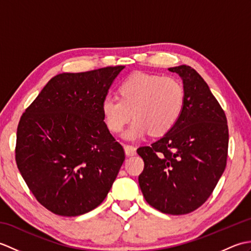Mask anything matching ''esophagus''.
Here are the masks:
<instances>
[{
	"instance_id": "obj_1",
	"label": "esophagus",
	"mask_w": 251,
	"mask_h": 251,
	"mask_svg": "<svg viewBox=\"0 0 251 251\" xmlns=\"http://www.w3.org/2000/svg\"><path fill=\"white\" fill-rule=\"evenodd\" d=\"M124 149H125V153L127 154V155H135V154L137 153L136 152V147L132 146V145H125L124 146Z\"/></svg>"
}]
</instances>
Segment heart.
Masks as SVG:
<instances>
[{
	"instance_id": "obj_1",
	"label": "heart",
	"mask_w": 251,
	"mask_h": 251,
	"mask_svg": "<svg viewBox=\"0 0 251 251\" xmlns=\"http://www.w3.org/2000/svg\"><path fill=\"white\" fill-rule=\"evenodd\" d=\"M121 98L106 96L101 112L108 129L121 132L134 115L125 132L129 140L140 139L149 131L154 136L166 134L177 124L185 102V89L180 79L158 74L135 73L122 82Z\"/></svg>"
}]
</instances>
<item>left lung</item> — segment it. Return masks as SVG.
I'll return each instance as SVG.
<instances>
[{
    "mask_svg": "<svg viewBox=\"0 0 251 251\" xmlns=\"http://www.w3.org/2000/svg\"><path fill=\"white\" fill-rule=\"evenodd\" d=\"M185 89L182 114L172 129L137 152L145 168L139 185L149 205L185 215L208 200L226 169L228 128L225 111L193 68H169Z\"/></svg>",
    "mask_w": 251,
    "mask_h": 251,
    "instance_id": "1",
    "label": "left lung"
}]
</instances>
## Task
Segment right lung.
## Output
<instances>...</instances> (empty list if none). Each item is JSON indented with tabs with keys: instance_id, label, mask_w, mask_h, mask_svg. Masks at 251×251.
<instances>
[{
	"instance_id": "right-lung-1",
	"label": "right lung",
	"mask_w": 251,
	"mask_h": 251,
	"mask_svg": "<svg viewBox=\"0 0 251 251\" xmlns=\"http://www.w3.org/2000/svg\"><path fill=\"white\" fill-rule=\"evenodd\" d=\"M124 68L58 74L20 117L17 167L36 201L56 215L75 217L98 207L125 161L101 112Z\"/></svg>"
}]
</instances>
